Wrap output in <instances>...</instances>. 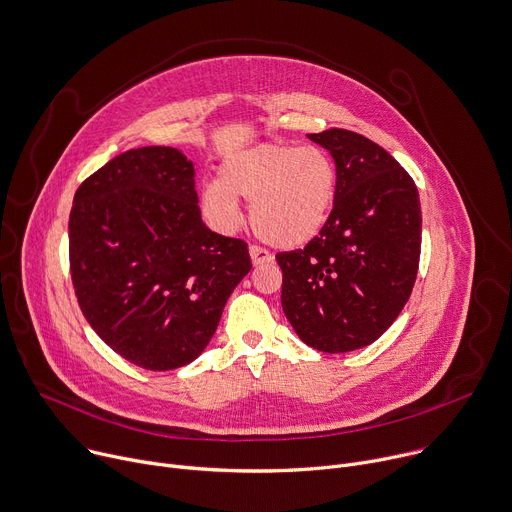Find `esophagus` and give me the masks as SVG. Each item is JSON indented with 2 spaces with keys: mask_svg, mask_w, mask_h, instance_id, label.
I'll return each instance as SVG.
<instances>
[{
  "mask_svg": "<svg viewBox=\"0 0 512 512\" xmlns=\"http://www.w3.org/2000/svg\"><path fill=\"white\" fill-rule=\"evenodd\" d=\"M250 258H252V262L258 266V264H266V262H272V254L266 250V248H262V246H256V244H252L250 246Z\"/></svg>",
  "mask_w": 512,
  "mask_h": 512,
  "instance_id": "1",
  "label": "esophagus"
}]
</instances>
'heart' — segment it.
<instances>
[{"mask_svg": "<svg viewBox=\"0 0 512 512\" xmlns=\"http://www.w3.org/2000/svg\"><path fill=\"white\" fill-rule=\"evenodd\" d=\"M337 193V169L319 147L262 143L226 159L220 179L201 189L208 222L232 232L240 203L250 201V220L260 238L296 248L311 242L327 224Z\"/></svg>", "mask_w": 512, "mask_h": 512, "instance_id": "b5f03b06", "label": "heart"}]
</instances>
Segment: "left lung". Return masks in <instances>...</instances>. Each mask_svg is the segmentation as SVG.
Masks as SVG:
<instances>
[{"label":"left lung","mask_w":512,"mask_h":512,"mask_svg":"<svg viewBox=\"0 0 512 512\" xmlns=\"http://www.w3.org/2000/svg\"><path fill=\"white\" fill-rule=\"evenodd\" d=\"M337 167L331 216L319 236L278 252L282 311L309 347L347 353L377 341L412 294L422 248L414 179L383 147L347 131L309 135Z\"/></svg>","instance_id":"8db88e82"}]
</instances>
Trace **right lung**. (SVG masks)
Returning a JSON list of instances; mask_svg holds the SVG:
<instances>
[{
	"label": "right lung",
	"mask_w": 512,
	"mask_h": 512,
	"mask_svg": "<svg viewBox=\"0 0 512 512\" xmlns=\"http://www.w3.org/2000/svg\"><path fill=\"white\" fill-rule=\"evenodd\" d=\"M68 252L88 325L149 371L201 355L252 268L244 240L201 222L193 163L173 147L131 149L86 177L74 193Z\"/></svg>",
	"instance_id": "obj_1"
}]
</instances>
